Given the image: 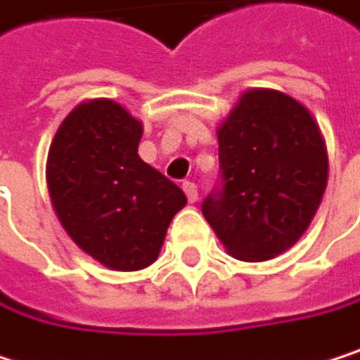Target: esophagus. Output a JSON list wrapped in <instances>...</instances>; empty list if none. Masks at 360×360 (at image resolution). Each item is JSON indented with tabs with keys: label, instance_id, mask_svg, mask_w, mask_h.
Segmentation results:
<instances>
[{
	"label": "esophagus",
	"instance_id": "obj_1",
	"mask_svg": "<svg viewBox=\"0 0 360 360\" xmlns=\"http://www.w3.org/2000/svg\"><path fill=\"white\" fill-rule=\"evenodd\" d=\"M184 192H186V196H188L190 202H196V200H198V188H196V184L186 181V184H184Z\"/></svg>",
	"mask_w": 360,
	"mask_h": 360
}]
</instances>
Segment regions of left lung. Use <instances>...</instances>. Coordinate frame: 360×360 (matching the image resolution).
Segmentation results:
<instances>
[{
  "label": "left lung",
  "instance_id": "obj_1",
  "mask_svg": "<svg viewBox=\"0 0 360 360\" xmlns=\"http://www.w3.org/2000/svg\"><path fill=\"white\" fill-rule=\"evenodd\" d=\"M219 139V188L202 215L240 262H266L308 230L327 188L329 160L312 113L293 96L247 90Z\"/></svg>",
  "mask_w": 360,
  "mask_h": 360
}]
</instances>
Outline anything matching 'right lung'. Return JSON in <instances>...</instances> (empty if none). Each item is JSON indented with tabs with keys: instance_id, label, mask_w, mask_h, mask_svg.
I'll use <instances>...</instances> for the list:
<instances>
[{
	"instance_id": "add662e5",
	"label": "right lung",
	"mask_w": 360,
	"mask_h": 360,
	"mask_svg": "<svg viewBox=\"0 0 360 360\" xmlns=\"http://www.w3.org/2000/svg\"><path fill=\"white\" fill-rule=\"evenodd\" d=\"M143 126L120 103H79L58 126L46 179L58 221L98 264L134 272L158 259L186 194L136 153Z\"/></svg>"
}]
</instances>
